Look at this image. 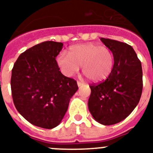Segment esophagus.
Segmentation results:
<instances>
[{"mask_svg":"<svg viewBox=\"0 0 153 153\" xmlns=\"http://www.w3.org/2000/svg\"><path fill=\"white\" fill-rule=\"evenodd\" d=\"M77 85L79 87H80L81 86H83V83H82V82H79V81H77Z\"/></svg>","mask_w":153,"mask_h":153,"instance_id":"1","label":"esophagus"}]
</instances>
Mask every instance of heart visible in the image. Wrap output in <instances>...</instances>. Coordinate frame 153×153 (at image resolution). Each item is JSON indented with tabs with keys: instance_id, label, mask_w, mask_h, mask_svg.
<instances>
[{
	"instance_id": "obj_1",
	"label": "heart",
	"mask_w": 153,
	"mask_h": 153,
	"mask_svg": "<svg viewBox=\"0 0 153 153\" xmlns=\"http://www.w3.org/2000/svg\"><path fill=\"white\" fill-rule=\"evenodd\" d=\"M56 62L62 72L71 76L82 67V72L90 80L102 81L110 75L114 56L109 47L96 44H77L69 50V55L60 53Z\"/></svg>"
}]
</instances>
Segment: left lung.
Instances as JSON below:
<instances>
[{
  "mask_svg": "<svg viewBox=\"0 0 153 153\" xmlns=\"http://www.w3.org/2000/svg\"><path fill=\"white\" fill-rule=\"evenodd\" d=\"M114 56V66L106 80L90 86V113L97 122L113 125L125 120L139 103L143 91L141 62L129 44L100 38Z\"/></svg>",
  "mask_w": 153,
  "mask_h": 153,
  "instance_id": "1",
  "label": "left lung"
}]
</instances>
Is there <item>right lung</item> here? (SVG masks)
<instances>
[{
	"label": "right lung",
	"instance_id": "1",
	"mask_svg": "<svg viewBox=\"0 0 153 153\" xmlns=\"http://www.w3.org/2000/svg\"><path fill=\"white\" fill-rule=\"evenodd\" d=\"M62 43L45 41L22 53L14 63L10 86L19 113L31 124L44 129L57 126L77 91L76 81L63 76L56 57Z\"/></svg>",
	"mask_w": 153,
	"mask_h": 153
}]
</instances>
